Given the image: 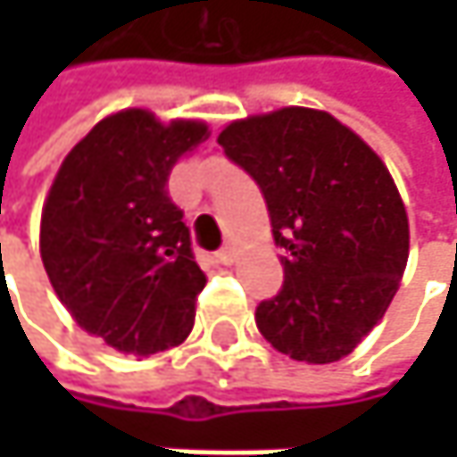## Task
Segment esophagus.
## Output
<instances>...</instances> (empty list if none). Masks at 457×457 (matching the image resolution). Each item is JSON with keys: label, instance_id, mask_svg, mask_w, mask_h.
<instances>
[{"label": "esophagus", "instance_id": "obj_1", "mask_svg": "<svg viewBox=\"0 0 457 457\" xmlns=\"http://www.w3.org/2000/svg\"><path fill=\"white\" fill-rule=\"evenodd\" d=\"M214 256H217V262H220V264H232V259H235V248H232V245H225V248H220Z\"/></svg>", "mask_w": 457, "mask_h": 457}]
</instances>
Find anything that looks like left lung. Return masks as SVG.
Masks as SVG:
<instances>
[{
    "label": "left lung",
    "instance_id": "left-lung-1",
    "mask_svg": "<svg viewBox=\"0 0 457 457\" xmlns=\"http://www.w3.org/2000/svg\"><path fill=\"white\" fill-rule=\"evenodd\" d=\"M217 142L259 185L283 248V288L256 307V328L299 362L346 357L408 264V214L389 169L330 113L296 105L232 121Z\"/></svg>",
    "mask_w": 457,
    "mask_h": 457
}]
</instances>
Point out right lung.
Segmentation results:
<instances>
[{"label": "right lung", "mask_w": 457, "mask_h": 457, "mask_svg": "<svg viewBox=\"0 0 457 457\" xmlns=\"http://www.w3.org/2000/svg\"><path fill=\"white\" fill-rule=\"evenodd\" d=\"M204 121L161 124L129 108L103 119L62 161L42 209L46 278L71 318L108 346L147 357L187 338L206 275L169 198Z\"/></svg>", "instance_id": "right-lung-1"}]
</instances>
